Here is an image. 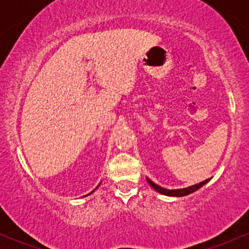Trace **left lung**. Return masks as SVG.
I'll return each instance as SVG.
<instances>
[{
	"mask_svg": "<svg viewBox=\"0 0 249 249\" xmlns=\"http://www.w3.org/2000/svg\"><path fill=\"white\" fill-rule=\"evenodd\" d=\"M147 179V182L148 184L152 186L154 190L157 191V192L164 194V196H188V194L196 192V191H198L200 187L204 186L206 182L210 181V179H206L204 180V181L199 182V184H196V185H192V186L190 187H186V188H180V190H167V188H164V187H160L159 185L154 184L152 180H150L148 178Z\"/></svg>",
	"mask_w": 249,
	"mask_h": 249,
	"instance_id": "8db88e82",
	"label": "left lung"
}]
</instances>
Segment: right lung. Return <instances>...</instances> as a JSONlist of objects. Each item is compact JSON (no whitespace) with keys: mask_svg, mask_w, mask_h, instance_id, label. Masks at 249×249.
<instances>
[{"mask_svg":"<svg viewBox=\"0 0 249 249\" xmlns=\"http://www.w3.org/2000/svg\"><path fill=\"white\" fill-rule=\"evenodd\" d=\"M98 186H99V185H98ZM98 186H97V187H98ZM93 191H95V190H93ZM93 191H92V192H93ZM92 192H91V193H92ZM88 196H89V194H88Z\"/></svg>","mask_w":249,"mask_h":249,"instance_id":"add662e5","label":"right lung"}]
</instances>
